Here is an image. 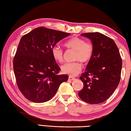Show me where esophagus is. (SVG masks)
<instances>
[{"mask_svg":"<svg viewBox=\"0 0 131 131\" xmlns=\"http://www.w3.org/2000/svg\"><path fill=\"white\" fill-rule=\"evenodd\" d=\"M75 80V78L73 77H72V76H69V80L70 81H73Z\"/></svg>","mask_w":131,"mask_h":131,"instance_id":"esophagus-1","label":"esophagus"}]
</instances>
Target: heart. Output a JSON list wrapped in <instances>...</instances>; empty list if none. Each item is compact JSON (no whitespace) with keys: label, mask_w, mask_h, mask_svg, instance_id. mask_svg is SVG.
<instances>
[{"label":"heart","mask_w":131,"mask_h":131,"mask_svg":"<svg viewBox=\"0 0 131 131\" xmlns=\"http://www.w3.org/2000/svg\"><path fill=\"white\" fill-rule=\"evenodd\" d=\"M64 46L68 48L75 51L74 60H78L83 63H87L92 56L93 46L91 43L85 42L83 39L78 37H74L66 41ZM52 57L55 61L61 62L63 59L62 50L59 47H54L51 51ZM81 63L79 61L65 63L61 66V70L63 73L75 76L80 72Z\"/></svg>","instance_id":"heart-1"}]
</instances>
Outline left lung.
I'll return each instance as SVG.
<instances>
[{
  "label": "left lung",
  "instance_id": "1",
  "mask_svg": "<svg viewBox=\"0 0 131 131\" xmlns=\"http://www.w3.org/2000/svg\"><path fill=\"white\" fill-rule=\"evenodd\" d=\"M91 40L92 56L85 72L80 79L84 87L79 97L90 104L107 100L118 87L120 81L122 59L118 48L112 39L99 32L81 35Z\"/></svg>",
  "mask_w": 131,
  "mask_h": 131
}]
</instances>
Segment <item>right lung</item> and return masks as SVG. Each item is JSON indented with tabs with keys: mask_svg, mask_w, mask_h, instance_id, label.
Here are the masks:
<instances>
[{
	"mask_svg": "<svg viewBox=\"0 0 131 131\" xmlns=\"http://www.w3.org/2000/svg\"><path fill=\"white\" fill-rule=\"evenodd\" d=\"M70 34L39 27L21 37L13 60L18 87L29 101L43 103L56 94L60 84L68 80L58 74L60 68L51 51L57 43Z\"/></svg>",
	"mask_w": 131,
	"mask_h": 131,
	"instance_id": "right-lung-1",
	"label": "right lung"
}]
</instances>
